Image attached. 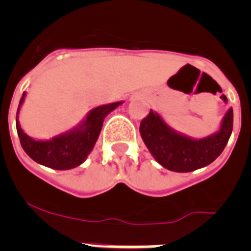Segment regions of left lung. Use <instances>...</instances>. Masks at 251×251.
I'll return each mask as SVG.
<instances>
[{
    "label": "left lung",
    "instance_id": "obj_1",
    "mask_svg": "<svg viewBox=\"0 0 251 251\" xmlns=\"http://www.w3.org/2000/svg\"><path fill=\"white\" fill-rule=\"evenodd\" d=\"M232 109L224 117L220 130L202 139L178 134L151 110L142 119L139 132L152 156L159 165L175 172H191L210 165L220 156L232 132Z\"/></svg>",
    "mask_w": 251,
    "mask_h": 251
}]
</instances>
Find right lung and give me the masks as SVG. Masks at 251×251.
I'll return each instance as SVG.
<instances>
[{
  "instance_id": "add662e5",
  "label": "right lung",
  "mask_w": 251,
  "mask_h": 251,
  "mask_svg": "<svg viewBox=\"0 0 251 251\" xmlns=\"http://www.w3.org/2000/svg\"><path fill=\"white\" fill-rule=\"evenodd\" d=\"M22 94L20 106L25 99ZM122 101L97 106L88 114L83 124L60 136L54 137L50 141H35L24 133L16 119L17 134L22 148L35 162L54 170H70L81 165L92 152L95 142L100 134L103 121L108 113L115 109Z\"/></svg>"
}]
</instances>
